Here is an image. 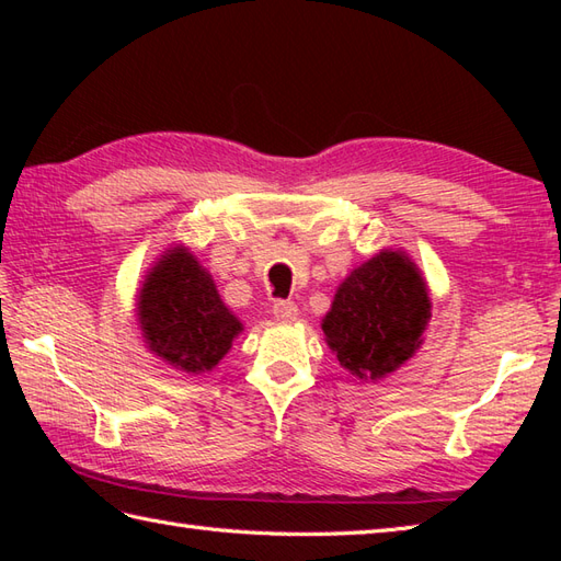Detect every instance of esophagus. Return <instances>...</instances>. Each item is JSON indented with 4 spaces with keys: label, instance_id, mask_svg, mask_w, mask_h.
<instances>
[{
    "label": "esophagus",
    "instance_id": "esophagus-1",
    "mask_svg": "<svg viewBox=\"0 0 561 561\" xmlns=\"http://www.w3.org/2000/svg\"><path fill=\"white\" fill-rule=\"evenodd\" d=\"M272 313L277 320H282V323H291V320H296V316H299V306H296L294 301H274L272 306Z\"/></svg>",
    "mask_w": 561,
    "mask_h": 561
}]
</instances>
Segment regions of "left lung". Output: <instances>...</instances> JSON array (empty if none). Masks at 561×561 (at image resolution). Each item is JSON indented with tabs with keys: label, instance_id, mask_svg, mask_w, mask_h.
<instances>
[{
	"label": "left lung",
	"instance_id": "8db88e82",
	"mask_svg": "<svg viewBox=\"0 0 561 561\" xmlns=\"http://www.w3.org/2000/svg\"><path fill=\"white\" fill-rule=\"evenodd\" d=\"M428 318L432 301L420 272L396 250H383L340 284L323 332L350 374L376 380L410 359Z\"/></svg>",
	"mask_w": 561,
	"mask_h": 561
}]
</instances>
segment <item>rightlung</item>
I'll list each match as a JSON object with an SVG mask.
<instances>
[{
	"label": "right lung",
	"mask_w": 561,
	"mask_h": 561,
	"mask_svg": "<svg viewBox=\"0 0 561 561\" xmlns=\"http://www.w3.org/2000/svg\"><path fill=\"white\" fill-rule=\"evenodd\" d=\"M137 308L149 350L187 374L217 366L243 330L185 248L165 253L151 270Z\"/></svg>",
	"instance_id": "1"
}]
</instances>
